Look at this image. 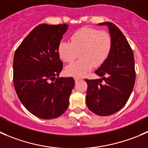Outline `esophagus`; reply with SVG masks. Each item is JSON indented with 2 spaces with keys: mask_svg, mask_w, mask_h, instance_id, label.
I'll return each mask as SVG.
<instances>
[{
  "mask_svg": "<svg viewBox=\"0 0 148 148\" xmlns=\"http://www.w3.org/2000/svg\"><path fill=\"white\" fill-rule=\"evenodd\" d=\"M82 79V78H79V77H74V80H75L76 82L79 81V80Z\"/></svg>",
  "mask_w": 148,
  "mask_h": 148,
  "instance_id": "esophagus-1",
  "label": "esophagus"
}]
</instances>
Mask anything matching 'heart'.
<instances>
[{
	"label": "heart",
	"mask_w": 148,
	"mask_h": 148,
	"mask_svg": "<svg viewBox=\"0 0 148 148\" xmlns=\"http://www.w3.org/2000/svg\"><path fill=\"white\" fill-rule=\"evenodd\" d=\"M112 38L108 32L91 27H82L71 36V42L62 40L58 45V53L62 61L71 63L80 59L66 68L69 75L82 77L93 66L103 65L112 50Z\"/></svg>",
	"instance_id": "obj_1"
}]
</instances>
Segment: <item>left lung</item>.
<instances>
[{"label": "left lung", "mask_w": 148, "mask_h": 148, "mask_svg": "<svg viewBox=\"0 0 148 148\" xmlns=\"http://www.w3.org/2000/svg\"><path fill=\"white\" fill-rule=\"evenodd\" d=\"M108 27L112 50L107 61L95 73L102 79H85L86 103L92 112L109 116L121 110L129 100L135 82L133 51L121 30L111 22L100 23ZM103 81L104 82L102 83Z\"/></svg>", "instance_id": "1"}]
</instances>
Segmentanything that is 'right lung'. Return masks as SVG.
Wrapping results in <instances>:
<instances>
[{
  "instance_id": "1",
  "label": "right lung",
  "mask_w": 148,
  "mask_h": 148,
  "mask_svg": "<svg viewBox=\"0 0 148 148\" xmlns=\"http://www.w3.org/2000/svg\"><path fill=\"white\" fill-rule=\"evenodd\" d=\"M67 28L65 24H40L14 53L13 81L16 92L23 106L42 119L57 118L65 112L74 86L73 77L56 79L63 69L58 45Z\"/></svg>"
}]
</instances>
